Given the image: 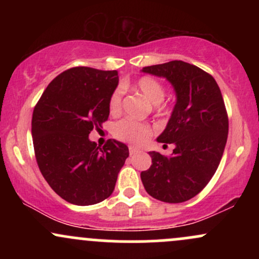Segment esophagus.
Here are the masks:
<instances>
[{
	"label": "esophagus",
	"instance_id": "obj_1",
	"mask_svg": "<svg viewBox=\"0 0 259 259\" xmlns=\"http://www.w3.org/2000/svg\"><path fill=\"white\" fill-rule=\"evenodd\" d=\"M136 152H139V148H136L134 146H129V153L130 154H135Z\"/></svg>",
	"mask_w": 259,
	"mask_h": 259
}]
</instances>
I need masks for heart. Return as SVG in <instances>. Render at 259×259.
<instances>
[{"instance_id": "heart-1", "label": "heart", "mask_w": 259, "mask_h": 259, "mask_svg": "<svg viewBox=\"0 0 259 259\" xmlns=\"http://www.w3.org/2000/svg\"><path fill=\"white\" fill-rule=\"evenodd\" d=\"M136 89L144 95L146 99L150 101L156 108H159L160 102L164 100L165 90L157 79L152 76H142L136 82ZM121 99H123V89L117 88L109 99V112L112 114H117L120 112L121 108ZM113 134L117 139L121 141L130 142L134 145H141L144 144L151 135V127L150 125L145 123H140V121L133 119H123L118 121L113 127Z\"/></svg>"}]
</instances>
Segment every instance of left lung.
Wrapping results in <instances>:
<instances>
[{
  "label": "left lung",
  "mask_w": 259,
  "mask_h": 259,
  "mask_svg": "<svg viewBox=\"0 0 259 259\" xmlns=\"http://www.w3.org/2000/svg\"><path fill=\"white\" fill-rule=\"evenodd\" d=\"M141 72L167 79L177 96L157 138L175 148L170 156L150 152L152 164L141 171L142 184L156 200L181 203L200 194L221 163L229 132L224 100L214 78L194 64L171 61Z\"/></svg>",
  "instance_id": "obj_1"
}]
</instances>
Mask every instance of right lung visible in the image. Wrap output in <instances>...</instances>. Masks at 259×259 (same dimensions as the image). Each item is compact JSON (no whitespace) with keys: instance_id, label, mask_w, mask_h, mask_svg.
<instances>
[{"instance_id":"1","label":"right lung","mask_w":259,"mask_h":259,"mask_svg":"<svg viewBox=\"0 0 259 259\" xmlns=\"http://www.w3.org/2000/svg\"><path fill=\"white\" fill-rule=\"evenodd\" d=\"M117 70L75 67L50 82L32 113L31 135L41 174L53 191L76 206L112 195L129 148L117 140L103 147L89 139L108 119Z\"/></svg>"}]
</instances>
